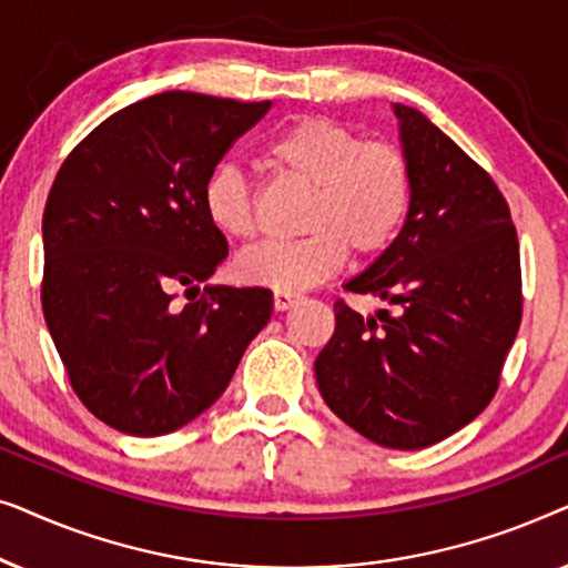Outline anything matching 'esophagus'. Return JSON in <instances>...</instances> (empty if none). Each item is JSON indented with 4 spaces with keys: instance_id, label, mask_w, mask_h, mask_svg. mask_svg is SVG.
Wrapping results in <instances>:
<instances>
[{
    "instance_id": "1",
    "label": "esophagus",
    "mask_w": 568,
    "mask_h": 568,
    "mask_svg": "<svg viewBox=\"0 0 568 568\" xmlns=\"http://www.w3.org/2000/svg\"><path fill=\"white\" fill-rule=\"evenodd\" d=\"M297 294H290V292H274V307L278 313H284V310H290L297 305Z\"/></svg>"
}]
</instances>
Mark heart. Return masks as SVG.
Masks as SVG:
<instances>
[{
    "mask_svg": "<svg viewBox=\"0 0 568 568\" xmlns=\"http://www.w3.org/2000/svg\"><path fill=\"white\" fill-rule=\"evenodd\" d=\"M263 158L282 175L310 185L313 196L302 216L310 235L240 253L235 276L243 284L305 292L336 274L348 247L377 255L398 235L410 204V173L393 144L362 142L344 123L307 115L271 139ZM201 206L222 235H253V191L240 168H216L201 191Z\"/></svg>",
    "mask_w": 568,
    "mask_h": 568,
    "instance_id": "1",
    "label": "heart"
}]
</instances>
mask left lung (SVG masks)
<instances>
[{
    "mask_svg": "<svg viewBox=\"0 0 568 568\" xmlns=\"http://www.w3.org/2000/svg\"><path fill=\"white\" fill-rule=\"evenodd\" d=\"M410 173L398 237L348 278L383 300L372 315L336 302L315 359L323 400L362 437L424 449L494 398L523 317L519 245L491 175L416 108L393 103Z\"/></svg>",
    "mask_w": 568,
    "mask_h": 568,
    "instance_id": "obj_1",
    "label": "left lung"
}]
</instances>
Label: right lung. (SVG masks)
I'll return each instance as SVG.
<instances>
[{
  "label": "right lung",
  "instance_id": "add662e5",
  "mask_svg": "<svg viewBox=\"0 0 568 568\" xmlns=\"http://www.w3.org/2000/svg\"><path fill=\"white\" fill-rule=\"evenodd\" d=\"M271 108L170 90L92 129L43 212L45 325L80 400L113 429L160 437L227 390L274 313L261 286L209 284L227 240L201 191ZM186 286L192 302L172 305Z\"/></svg>",
  "mask_w": 568,
  "mask_h": 568
}]
</instances>
